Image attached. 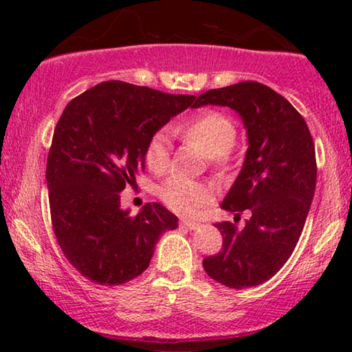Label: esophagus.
Wrapping results in <instances>:
<instances>
[{
  "label": "esophagus",
  "mask_w": 352,
  "mask_h": 352,
  "mask_svg": "<svg viewBox=\"0 0 352 352\" xmlns=\"http://www.w3.org/2000/svg\"><path fill=\"white\" fill-rule=\"evenodd\" d=\"M181 224L184 226V228L190 229V230H194V229H199V228H200V224H199V223H195V221H189V219H182V221H181Z\"/></svg>",
  "instance_id": "1"
}]
</instances>
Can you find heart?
<instances>
[{
    "mask_svg": "<svg viewBox=\"0 0 352 352\" xmlns=\"http://www.w3.org/2000/svg\"><path fill=\"white\" fill-rule=\"evenodd\" d=\"M182 136L194 141L204 148L206 155L216 165H223L228 158V152L232 148L237 129L228 115L205 110L190 118L179 128ZM147 166L151 171L162 175L170 166L171 146L170 136L165 129H158L147 141L146 152ZM160 197L165 204L176 213L189 216L199 213L214 199V189L205 182L192 181L182 176H173L160 187Z\"/></svg>",
    "mask_w": 352,
    "mask_h": 352,
    "instance_id": "b5f03b06",
    "label": "heart"
}]
</instances>
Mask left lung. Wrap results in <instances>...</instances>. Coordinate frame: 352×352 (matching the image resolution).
Here are the masks:
<instances>
[{"instance_id":"8db88e82","label":"left lung","mask_w":352,"mask_h":352,"mask_svg":"<svg viewBox=\"0 0 352 352\" xmlns=\"http://www.w3.org/2000/svg\"><path fill=\"white\" fill-rule=\"evenodd\" d=\"M221 105L235 110L247 129L243 166L221 208L250 211L242 229L214 224L223 248L204 259L213 280L229 288L254 287L280 271L295 250L316 190V148L305 118L285 98L258 81L210 89L192 107Z\"/></svg>"}]
</instances>
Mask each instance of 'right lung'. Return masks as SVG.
<instances>
[{
  "mask_svg": "<svg viewBox=\"0 0 352 352\" xmlns=\"http://www.w3.org/2000/svg\"><path fill=\"white\" fill-rule=\"evenodd\" d=\"M194 99L105 81L62 112L46 165L52 228L65 258L91 282L120 285L141 276L160 235L177 228L160 204L131 216L120 206V192L144 170L152 134Z\"/></svg>",
  "mask_w": 352,
  "mask_h": 352,
  "instance_id": "add662e5",
  "label": "right lung"
}]
</instances>
